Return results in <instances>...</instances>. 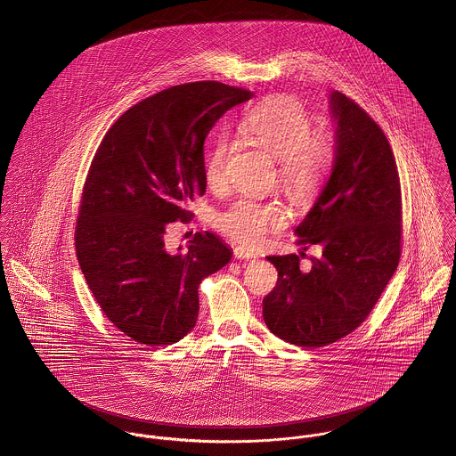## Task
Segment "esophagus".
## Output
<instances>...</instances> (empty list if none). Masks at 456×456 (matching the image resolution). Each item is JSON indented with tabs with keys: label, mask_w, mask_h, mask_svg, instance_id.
Returning <instances> with one entry per match:
<instances>
[{
	"label": "esophagus",
	"mask_w": 456,
	"mask_h": 456,
	"mask_svg": "<svg viewBox=\"0 0 456 456\" xmlns=\"http://www.w3.org/2000/svg\"><path fill=\"white\" fill-rule=\"evenodd\" d=\"M234 256L240 260H248V258H255L256 253L248 248H243V246H238V248H234Z\"/></svg>",
	"instance_id": "34e87169"
}]
</instances>
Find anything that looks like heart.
<instances>
[{
	"instance_id": "1",
	"label": "heart",
	"mask_w": 456,
	"mask_h": 456,
	"mask_svg": "<svg viewBox=\"0 0 456 456\" xmlns=\"http://www.w3.org/2000/svg\"><path fill=\"white\" fill-rule=\"evenodd\" d=\"M241 130L276 158L278 182L293 203L314 201L337 156L330 128L313 126L307 109L297 99L274 95L246 112ZM229 154L231 141L227 135H220L213 142L205 163V180L211 191H220L227 183ZM215 225L236 243L255 246L284 225V210L280 205L260 203L245 196L220 211L215 216Z\"/></svg>"
}]
</instances>
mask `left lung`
Segmentation results:
<instances>
[{"label":"left lung","mask_w":456,"mask_h":456,"mask_svg":"<svg viewBox=\"0 0 456 456\" xmlns=\"http://www.w3.org/2000/svg\"><path fill=\"white\" fill-rule=\"evenodd\" d=\"M337 156L314 207L295 229L297 245L321 253L267 256L278 282L264 298L267 328L317 349L352 333L373 311L401 256L403 203L394 152L370 114L340 92L330 97Z\"/></svg>","instance_id":"obj_1"}]
</instances>
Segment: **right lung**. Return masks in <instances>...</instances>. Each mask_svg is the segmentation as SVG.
Masks as SVG:
<instances>
[{
	"instance_id": "add662e5",
	"label": "right lung",
	"mask_w": 456,
	"mask_h": 456,
	"mask_svg": "<svg viewBox=\"0 0 456 456\" xmlns=\"http://www.w3.org/2000/svg\"><path fill=\"white\" fill-rule=\"evenodd\" d=\"M253 94L218 81L167 88L109 128L83 185L74 245L105 317L142 346H172L198 321L200 282L232 251L196 232L185 253L165 248L167 227L189 222L205 194V139ZM180 249V248H178Z\"/></svg>"
}]
</instances>
